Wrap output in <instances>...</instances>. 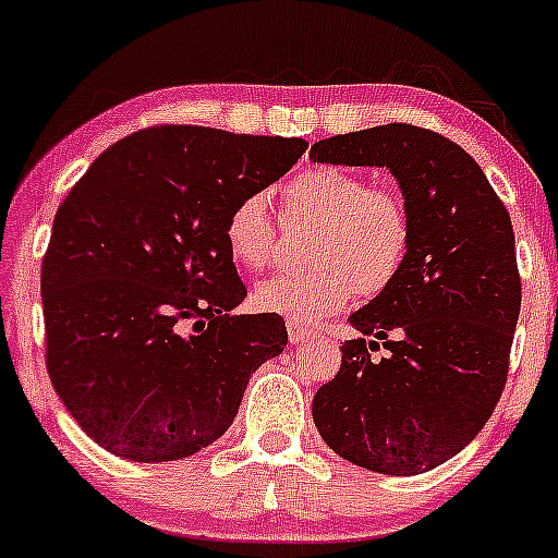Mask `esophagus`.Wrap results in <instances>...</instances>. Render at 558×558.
I'll list each match as a JSON object with an SVG mask.
<instances>
[{
	"label": "esophagus",
	"mask_w": 558,
	"mask_h": 558,
	"mask_svg": "<svg viewBox=\"0 0 558 558\" xmlns=\"http://www.w3.org/2000/svg\"><path fill=\"white\" fill-rule=\"evenodd\" d=\"M288 338H291V343H304V341H310L312 336H315V332H312L310 328H304V325H299V323H293V319H288Z\"/></svg>",
	"instance_id": "esophagus-1"
}]
</instances>
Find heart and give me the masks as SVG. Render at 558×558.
Here are the masks:
<instances>
[{"label": "heart", "instance_id": "obj_1", "mask_svg": "<svg viewBox=\"0 0 558 558\" xmlns=\"http://www.w3.org/2000/svg\"><path fill=\"white\" fill-rule=\"evenodd\" d=\"M288 215L315 220L306 241L310 267L278 272L254 288V304L293 323L343 310L354 291L373 299L399 278L412 248V217L399 191L369 185L362 172L312 165L280 189ZM222 239L239 265L262 270L272 257L275 222L265 194H243L230 207Z\"/></svg>", "mask_w": 558, "mask_h": 558}]
</instances>
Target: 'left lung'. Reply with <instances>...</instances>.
Listing matches in <instances>:
<instances>
[{"mask_svg": "<svg viewBox=\"0 0 558 558\" xmlns=\"http://www.w3.org/2000/svg\"><path fill=\"white\" fill-rule=\"evenodd\" d=\"M310 159L388 168L412 217L399 278L351 315L362 336L312 401L338 457L380 475H420L457 457L490 420L509 375L522 304L504 202L459 144L388 123L312 144ZM389 351L375 361L379 341Z\"/></svg>", "mask_w": 558, "mask_h": 558, "instance_id": "8db88e82", "label": "left lung"}]
</instances>
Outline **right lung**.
I'll use <instances>...</instances> for the list:
<instances>
[{
    "mask_svg": "<svg viewBox=\"0 0 558 558\" xmlns=\"http://www.w3.org/2000/svg\"><path fill=\"white\" fill-rule=\"evenodd\" d=\"M304 138L155 125L94 159L60 204L41 265L49 380L88 438L131 462L215 444L248 377L286 349L246 296L222 226Z\"/></svg>",
    "mask_w": 558,
    "mask_h": 558,
    "instance_id": "right-lung-1",
    "label": "right lung"
}]
</instances>
